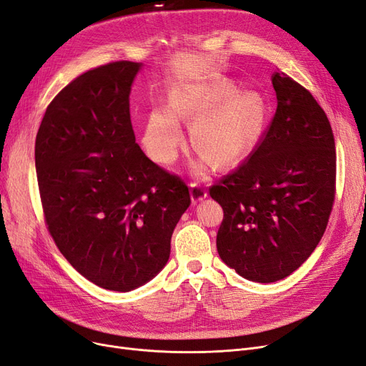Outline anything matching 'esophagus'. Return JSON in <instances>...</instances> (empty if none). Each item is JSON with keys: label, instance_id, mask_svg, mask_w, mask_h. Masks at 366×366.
<instances>
[{"label": "esophagus", "instance_id": "1", "mask_svg": "<svg viewBox=\"0 0 366 366\" xmlns=\"http://www.w3.org/2000/svg\"><path fill=\"white\" fill-rule=\"evenodd\" d=\"M190 193H192L193 204H197V202L204 200V199L207 197V188H205L204 184L193 181V182L190 184Z\"/></svg>", "mask_w": 366, "mask_h": 366}]
</instances>
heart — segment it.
Returning <instances> with one entry per match:
<instances>
[{"instance_id": "b5f03b06", "label": "heart", "mask_w": 366, "mask_h": 366, "mask_svg": "<svg viewBox=\"0 0 366 366\" xmlns=\"http://www.w3.org/2000/svg\"><path fill=\"white\" fill-rule=\"evenodd\" d=\"M170 107L172 110L157 107L151 112L142 139L147 155L161 164L173 162L182 143V131L174 114L196 119L190 131L192 143L207 155L199 161V170H205L209 159L220 167L235 164L261 132L264 110L259 94L235 92L227 79L174 90Z\"/></svg>"}]
</instances>
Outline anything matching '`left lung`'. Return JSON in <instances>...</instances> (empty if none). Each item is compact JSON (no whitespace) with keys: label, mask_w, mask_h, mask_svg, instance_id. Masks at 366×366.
I'll return each instance as SVG.
<instances>
[{"label":"left lung","mask_w":366,"mask_h":366,"mask_svg":"<svg viewBox=\"0 0 366 366\" xmlns=\"http://www.w3.org/2000/svg\"><path fill=\"white\" fill-rule=\"evenodd\" d=\"M272 83L277 108L250 155L209 187L223 208L217 250L249 280L295 272L326 231L336 193L330 122L307 89L285 72Z\"/></svg>","instance_id":"1"}]
</instances>
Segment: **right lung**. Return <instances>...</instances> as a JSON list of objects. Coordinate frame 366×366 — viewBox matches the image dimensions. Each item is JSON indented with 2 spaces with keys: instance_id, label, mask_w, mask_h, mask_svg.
<instances>
[{
  "instance_id": "right-lung-1",
  "label": "right lung",
  "mask_w": 366,
  "mask_h": 366,
  "mask_svg": "<svg viewBox=\"0 0 366 366\" xmlns=\"http://www.w3.org/2000/svg\"><path fill=\"white\" fill-rule=\"evenodd\" d=\"M139 69L120 60L76 76L46 107L34 146L49 235L79 274L122 292L164 268L192 204L182 178L135 143L129 93Z\"/></svg>"
}]
</instances>
